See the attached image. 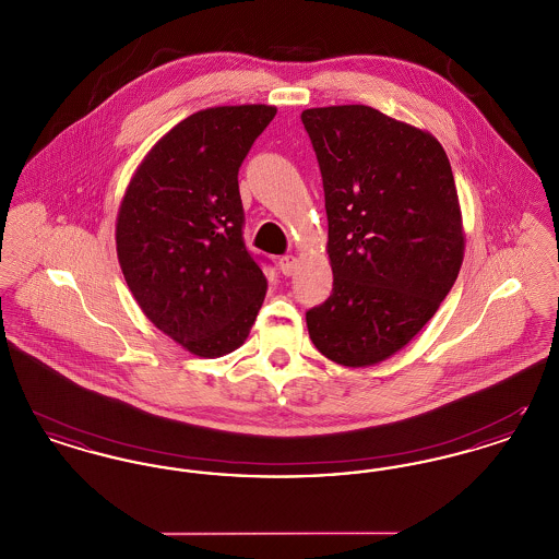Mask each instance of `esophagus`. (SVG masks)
Masks as SVG:
<instances>
[{"instance_id":"1","label":"esophagus","mask_w":559,"mask_h":559,"mask_svg":"<svg viewBox=\"0 0 559 559\" xmlns=\"http://www.w3.org/2000/svg\"><path fill=\"white\" fill-rule=\"evenodd\" d=\"M278 266H281V272H283L285 276H293L295 270H297V258H295V255H283L281 262H278Z\"/></svg>"}]
</instances>
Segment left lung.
Returning <instances> with one entry per match:
<instances>
[{"mask_svg": "<svg viewBox=\"0 0 559 559\" xmlns=\"http://www.w3.org/2000/svg\"><path fill=\"white\" fill-rule=\"evenodd\" d=\"M333 267L329 299L306 312L320 354L377 365L406 346L463 262L451 163L431 133L365 105L308 108Z\"/></svg>", "mask_w": 559, "mask_h": 559, "instance_id": "obj_1", "label": "left lung"}]
</instances>
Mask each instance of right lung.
Returning a JSON list of instances; mask_svg holds the SVG:
<instances>
[{
	"mask_svg": "<svg viewBox=\"0 0 559 559\" xmlns=\"http://www.w3.org/2000/svg\"><path fill=\"white\" fill-rule=\"evenodd\" d=\"M266 105L199 110L140 163L117 215V255L138 306L188 352L217 358L247 340L266 295L245 239L240 163L274 119Z\"/></svg>",
	"mask_w": 559,
	"mask_h": 559,
	"instance_id": "right-lung-1",
	"label": "right lung"
}]
</instances>
